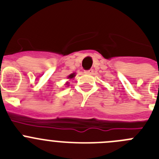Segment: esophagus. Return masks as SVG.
Masks as SVG:
<instances>
[{"mask_svg": "<svg viewBox=\"0 0 159 159\" xmlns=\"http://www.w3.org/2000/svg\"><path fill=\"white\" fill-rule=\"evenodd\" d=\"M93 72H94L93 69H90L88 70V71H85V73L88 74V75H92V74H93Z\"/></svg>", "mask_w": 159, "mask_h": 159, "instance_id": "esophagus-1", "label": "esophagus"}]
</instances>
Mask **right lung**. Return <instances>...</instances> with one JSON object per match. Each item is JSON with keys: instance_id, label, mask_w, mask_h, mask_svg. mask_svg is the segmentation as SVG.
Returning a JSON list of instances; mask_svg holds the SVG:
<instances>
[{"instance_id": "1", "label": "right lung", "mask_w": 159, "mask_h": 159, "mask_svg": "<svg viewBox=\"0 0 159 159\" xmlns=\"http://www.w3.org/2000/svg\"><path fill=\"white\" fill-rule=\"evenodd\" d=\"M75 76V73H72V74H71V75H68L67 79H69V80H71V79H73ZM68 84H69V83H68V82L66 83V84H67V86H68Z\"/></svg>"}]
</instances>
